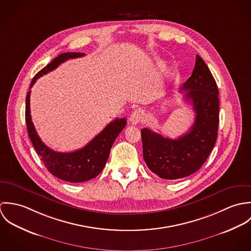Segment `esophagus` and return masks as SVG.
<instances>
[{
  "instance_id": "obj_1",
  "label": "esophagus",
  "mask_w": 251,
  "mask_h": 251,
  "mask_svg": "<svg viewBox=\"0 0 251 251\" xmlns=\"http://www.w3.org/2000/svg\"><path fill=\"white\" fill-rule=\"evenodd\" d=\"M143 118V112L140 109H136L135 111H133L129 117V122L132 125H137L141 122Z\"/></svg>"
}]
</instances>
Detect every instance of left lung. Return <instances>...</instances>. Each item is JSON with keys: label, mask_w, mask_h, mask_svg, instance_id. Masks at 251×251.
<instances>
[{"label": "left lung", "mask_w": 251, "mask_h": 251, "mask_svg": "<svg viewBox=\"0 0 251 251\" xmlns=\"http://www.w3.org/2000/svg\"><path fill=\"white\" fill-rule=\"evenodd\" d=\"M182 91L195 112L188 132L170 139L149 128L141 129L144 160L161 179H181L195 173L207 160L217 138L218 89L208 66L198 55L191 76L180 88Z\"/></svg>", "instance_id": "1"}]
</instances>
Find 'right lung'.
Returning a JSON list of instances; mask_svg holds the SVG:
<instances>
[{
  "label": "right lung",
  "mask_w": 251,
  "mask_h": 251,
  "mask_svg": "<svg viewBox=\"0 0 251 251\" xmlns=\"http://www.w3.org/2000/svg\"><path fill=\"white\" fill-rule=\"evenodd\" d=\"M84 53L68 52L59 55L50 64L37 72L32 80L30 89L42 75L54 71L60 64L74 58L83 57ZM30 95L26 97V124L29 137L40 155L46 169L55 177L70 182H82L96 178L107 162L112 145L126 125V119H115L91 142L80 150L71 152H59L51 150L41 141L32 122L30 111Z\"/></svg>",
  "instance_id": "right-lung-1"
}]
</instances>
